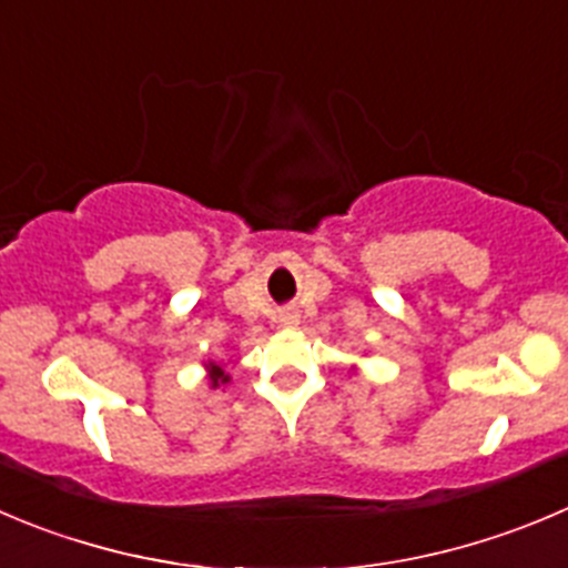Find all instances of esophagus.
Returning a JSON list of instances; mask_svg holds the SVG:
<instances>
[{
	"label": "esophagus",
	"mask_w": 568,
	"mask_h": 568,
	"mask_svg": "<svg viewBox=\"0 0 568 568\" xmlns=\"http://www.w3.org/2000/svg\"><path fill=\"white\" fill-rule=\"evenodd\" d=\"M295 321H298V317H295V315H284V317H281V323H284V326H290V323H295Z\"/></svg>",
	"instance_id": "obj_1"
}]
</instances>
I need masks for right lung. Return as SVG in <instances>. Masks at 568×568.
I'll list each match as a JSON object with an SVG mask.
<instances>
[{
	"label": "right lung",
	"instance_id": "right-lung-1",
	"mask_svg": "<svg viewBox=\"0 0 568 568\" xmlns=\"http://www.w3.org/2000/svg\"><path fill=\"white\" fill-rule=\"evenodd\" d=\"M225 382H229V376H225V371L220 368V365H212V385L217 387V385H225Z\"/></svg>",
	"mask_w": 568,
	"mask_h": 568
}]
</instances>
